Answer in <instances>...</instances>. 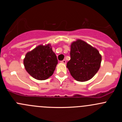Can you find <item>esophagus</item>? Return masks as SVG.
Wrapping results in <instances>:
<instances>
[{"label":"esophagus","mask_w":122,"mask_h":122,"mask_svg":"<svg viewBox=\"0 0 122 122\" xmlns=\"http://www.w3.org/2000/svg\"><path fill=\"white\" fill-rule=\"evenodd\" d=\"M61 62H62V63H63V64H66V60H63L62 61H61Z\"/></svg>","instance_id":"obj_1"}]
</instances>
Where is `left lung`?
Wrapping results in <instances>:
<instances>
[{
	"label": "left lung",
	"instance_id": "left-lung-1",
	"mask_svg": "<svg viewBox=\"0 0 122 122\" xmlns=\"http://www.w3.org/2000/svg\"><path fill=\"white\" fill-rule=\"evenodd\" d=\"M70 58L67 67L72 77L81 82L93 78L99 71L102 62L99 51L80 39L71 44Z\"/></svg>",
	"mask_w": 122,
	"mask_h": 122
}]
</instances>
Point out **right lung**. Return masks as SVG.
I'll return each instance as SVG.
<instances>
[{"instance_id":"obj_1","label":"right lung","mask_w":122,"mask_h":122,"mask_svg":"<svg viewBox=\"0 0 122 122\" xmlns=\"http://www.w3.org/2000/svg\"><path fill=\"white\" fill-rule=\"evenodd\" d=\"M50 46V44L39 45L26 54L23 60L25 68L35 79L45 80L55 71L58 60Z\"/></svg>"}]
</instances>
